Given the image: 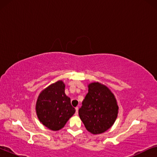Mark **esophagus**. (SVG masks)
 I'll return each instance as SVG.
<instances>
[{"label":"esophagus","instance_id":"1","mask_svg":"<svg viewBox=\"0 0 157 157\" xmlns=\"http://www.w3.org/2000/svg\"><path fill=\"white\" fill-rule=\"evenodd\" d=\"M78 109H79V108L77 107H75V110H76V111H75V115H78Z\"/></svg>","mask_w":157,"mask_h":157}]
</instances>
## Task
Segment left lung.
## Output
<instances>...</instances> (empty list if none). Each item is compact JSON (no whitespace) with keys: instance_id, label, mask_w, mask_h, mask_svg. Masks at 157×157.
Listing matches in <instances>:
<instances>
[{"instance_id":"obj_1","label":"left lung","mask_w":157,"mask_h":157,"mask_svg":"<svg viewBox=\"0 0 157 157\" xmlns=\"http://www.w3.org/2000/svg\"><path fill=\"white\" fill-rule=\"evenodd\" d=\"M79 109L86 129L94 134L105 132L113 125L118 116L116 98L107 86L98 82L89 85V92Z\"/></svg>"}]
</instances>
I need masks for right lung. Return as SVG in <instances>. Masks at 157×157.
<instances>
[{
    "label": "right lung",
    "mask_w": 157,
    "mask_h": 157,
    "mask_svg": "<svg viewBox=\"0 0 157 157\" xmlns=\"http://www.w3.org/2000/svg\"><path fill=\"white\" fill-rule=\"evenodd\" d=\"M65 85L58 81L50 85L39 95L36 111L41 123L48 128L57 131L64 127L75 112L71 99L65 94Z\"/></svg>",
    "instance_id": "obj_1"
}]
</instances>
